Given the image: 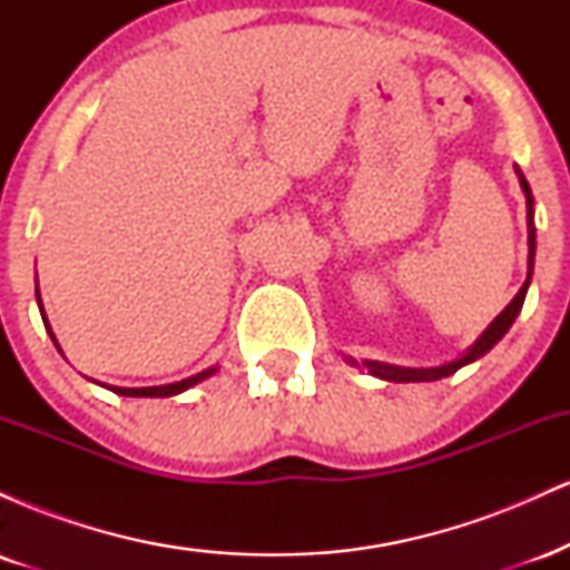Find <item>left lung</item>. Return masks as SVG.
Segmentation results:
<instances>
[{"instance_id":"1","label":"left lung","mask_w":570,"mask_h":570,"mask_svg":"<svg viewBox=\"0 0 570 570\" xmlns=\"http://www.w3.org/2000/svg\"><path fill=\"white\" fill-rule=\"evenodd\" d=\"M520 174V171H517ZM520 185L525 189V203H528V281L522 284V289L514 294V299L509 303L507 307L501 311V316L495 318L493 324L488 326L485 332H482V337L476 340V343L463 353L461 358H455V362L450 364H442V367H429V370H410V367H391V364H381V362H364V367H367L372 375L375 377H383V381H394V383H423V381H440V377H448L453 375L463 367V364L474 362V358L485 356V353L493 348L499 340L507 335L509 326L514 324L517 313H520L522 303H525V292H528V284H531V273H533V257H535V225H533V195H531V187H528L525 176L520 174Z\"/></svg>"}]
</instances>
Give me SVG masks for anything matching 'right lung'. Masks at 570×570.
Returning <instances> with one entry per match:
<instances>
[{"mask_svg": "<svg viewBox=\"0 0 570 570\" xmlns=\"http://www.w3.org/2000/svg\"><path fill=\"white\" fill-rule=\"evenodd\" d=\"M37 303H39V289H37ZM39 311H42V303H39ZM42 322H45V326H48V332H50V324H48V318H45V311H42ZM50 337H53V343H56L53 332H50ZM58 351H61V348H58ZM214 372H217V370L212 367V370H206V372H198V375H193V377H185V381H179V383L153 385V389H117V385H109V389H112L115 394H120V396H174V394H181V391H187L189 385L206 381V377L214 375Z\"/></svg>", "mask_w": 570, "mask_h": 570, "instance_id": "right-lung-1", "label": "right lung"}]
</instances>
